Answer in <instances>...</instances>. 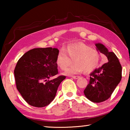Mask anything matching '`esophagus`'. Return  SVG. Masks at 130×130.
<instances>
[{"label":"esophagus","mask_w":130,"mask_h":130,"mask_svg":"<svg viewBox=\"0 0 130 130\" xmlns=\"http://www.w3.org/2000/svg\"><path fill=\"white\" fill-rule=\"evenodd\" d=\"M72 77L73 78H74V79H77V78H78L79 77H80L78 76H72Z\"/></svg>","instance_id":"esophagus-1"}]
</instances>
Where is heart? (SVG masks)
<instances>
[{
    "mask_svg": "<svg viewBox=\"0 0 130 130\" xmlns=\"http://www.w3.org/2000/svg\"><path fill=\"white\" fill-rule=\"evenodd\" d=\"M100 54L98 50L83 43L68 45L65 52L61 50L57 54L56 64L64 70L74 61L73 65L65 70L66 75L79 73L83 71L90 73L98 68L100 62Z\"/></svg>",
    "mask_w": 130,
    "mask_h": 130,
    "instance_id": "heart-1",
    "label": "heart"
}]
</instances>
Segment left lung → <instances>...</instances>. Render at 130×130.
<instances>
[{
  "mask_svg": "<svg viewBox=\"0 0 130 130\" xmlns=\"http://www.w3.org/2000/svg\"><path fill=\"white\" fill-rule=\"evenodd\" d=\"M97 50L107 57L108 62L90 74L89 83L84 91L88 99L101 103L111 96L122 79V66L113 52H109L102 43H96Z\"/></svg>",
  "mask_w": 130,
  "mask_h": 130,
  "instance_id": "1",
  "label": "left lung"
}]
</instances>
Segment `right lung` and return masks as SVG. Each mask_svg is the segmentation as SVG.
I'll use <instances>...</instances> for the list:
<instances>
[{
  "mask_svg": "<svg viewBox=\"0 0 130 130\" xmlns=\"http://www.w3.org/2000/svg\"><path fill=\"white\" fill-rule=\"evenodd\" d=\"M57 48H35L26 52L17 62L14 69L17 88L28 104L36 107L51 103L65 76L58 73L56 64ZM50 78H54L50 80Z\"/></svg>",
  "mask_w": 130,
  "mask_h": 130,
  "instance_id": "obj_1",
  "label": "right lung"
}]
</instances>
